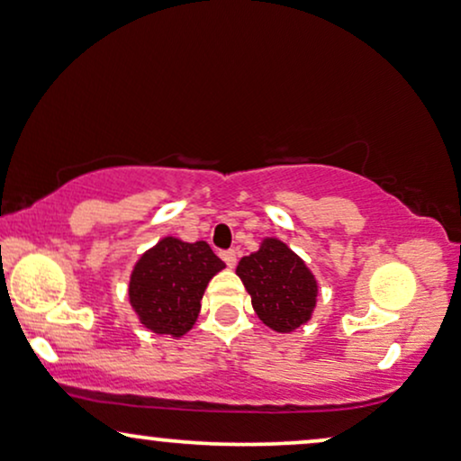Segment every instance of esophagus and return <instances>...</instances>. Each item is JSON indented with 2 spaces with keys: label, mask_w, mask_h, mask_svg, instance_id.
<instances>
[{
  "label": "esophagus",
  "mask_w": 461,
  "mask_h": 461,
  "mask_svg": "<svg viewBox=\"0 0 461 461\" xmlns=\"http://www.w3.org/2000/svg\"><path fill=\"white\" fill-rule=\"evenodd\" d=\"M220 256H222V260H224L226 265H229L230 268L237 265V252H235V249H224V252L220 254Z\"/></svg>",
  "instance_id": "1"
}]
</instances>
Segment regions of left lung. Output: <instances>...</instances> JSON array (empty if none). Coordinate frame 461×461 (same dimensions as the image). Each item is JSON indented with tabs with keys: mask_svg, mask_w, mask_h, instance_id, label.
I'll use <instances>...</instances> for the list:
<instances>
[{
	"mask_svg": "<svg viewBox=\"0 0 461 461\" xmlns=\"http://www.w3.org/2000/svg\"><path fill=\"white\" fill-rule=\"evenodd\" d=\"M237 275L252 296L256 315L271 330L294 332L313 315L318 303L315 275L279 239H262L258 252L239 260Z\"/></svg>",
	"mask_w": 461,
	"mask_h": 461,
	"instance_id": "left-lung-1",
	"label": "left lung"
}]
</instances>
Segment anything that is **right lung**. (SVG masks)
Instances as JSON below:
<instances>
[{"label": "right lung", "mask_w": 461, "mask_h": 461, "mask_svg": "<svg viewBox=\"0 0 461 461\" xmlns=\"http://www.w3.org/2000/svg\"><path fill=\"white\" fill-rule=\"evenodd\" d=\"M224 267L205 241L163 237L131 271V307L148 330L184 337L199 318L207 284Z\"/></svg>", "instance_id": "right-lung-1"}]
</instances>
